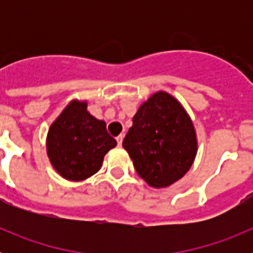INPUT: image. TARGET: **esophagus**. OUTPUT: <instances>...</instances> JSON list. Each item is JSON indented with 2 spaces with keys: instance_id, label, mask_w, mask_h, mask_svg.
Masks as SVG:
<instances>
[{
  "instance_id": "34e87169",
  "label": "esophagus",
  "mask_w": 253,
  "mask_h": 253,
  "mask_svg": "<svg viewBox=\"0 0 253 253\" xmlns=\"http://www.w3.org/2000/svg\"><path fill=\"white\" fill-rule=\"evenodd\" d=\"M123 139H124V134H120V135H118V137H116V142H118V146H122Z\"/></svg>"
}]
</instances>
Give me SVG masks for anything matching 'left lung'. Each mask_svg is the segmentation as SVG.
<instances>
[{
	"mask_svg": "<svg viewBox=\"0 0 253 253\" xmlns=\"http://www.w3.org/2000/svg\"><path fill=\"white\" fill-rule=\"evenodd\" d=\"M123 147L147 184L167 187L189 171L198 144L195 129L184 107L161 91L138 109Z\"/></svg>",
	"mask_w": 253,
	"mask_h": 253,
	"instance_id": "left-lung-1",
	"label": "left lung"
}]
</instances>
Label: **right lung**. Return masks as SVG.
Masks as SVG:
<instances>
[{
  "label": "right lung",
  "instance_id": "1",
  "mask_svg": "<svg viewBox=\"0 0 253 253\" xmlns=\"http://www.w3.org/2000/svg\"><path fill=\"white\" fill-rule=\"evenodd\" d=\"M116 146L106 124L87 111L86 102L72 101L48 131L46 152L62 177L82 181L95 175L104 156Z\"/></svg>",
  "mask_w": 253,
  "mask_h": 253
}]
</instances>
